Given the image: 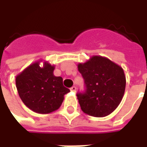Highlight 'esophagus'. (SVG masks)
Returning <instances> with one entry per match:
<instances>
[{
    "instance_id": "obj_1",
    "label": "esophagus",
    "mask_w": 147,
    "mask_h": 147,
    "mask_svg": "<svg viewBox=\"0 0 147 147\" xmlns=\"http://www.w3.org/2000/svg\"><path fill=\"white\" fill-rule=\"evenodd\" d=\"M71 91H72V92H76V87L74 86L72 87H71Z\"/></svg>"
}]
</instances>
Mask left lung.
Here are the masks:
<instances>
[{
	"label": "left lung",
	"mask_w": 147,
	"mask_h": 147,
	"mask_svg": "<svg viewBox=\"0 0 147 147\" xmlns=\"http://www.w3.org/2000/svg\"><path fill=\"white\" fill-rule=\"evenodd\" d=\"M77 66L86 87L84 94H77L82 111L94 117L112 113L125 91L126 77L122 67L102 56H92Z\"/></svg>",
	"instance_id": "8db88e82"
}]
</instances>
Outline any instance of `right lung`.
<instances>
[{
  "label": "right lung",
  "instance_id": "add662e5",
  "mask_svg": "<svg viewBox=\"0 0 147 147\" xmlns=\"http://www.w3.org/2000/svg\"><path fill=\"white\" fill-rule=\"evenodd\" d=\"M43 60L34 62L16 77L19 95L24 105L34 113L47 114L57 110L70 90L63 86V79L55 76L54 65Z\"/></svg>",
  "mask_w": 147,
  "mask_h": 147
}]
</instances>
